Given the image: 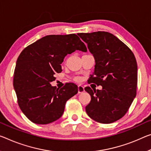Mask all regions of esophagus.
Masks as SVG:
<instances>
[{"mask_svg":"<svg viewBox=\"0 0 151 151\" xmlns=\"http://www.w3.org/2000/svg\"><path fill=\"white\" fill-rule=\"evenodd\" d=\"M78 92L79 93H82L83 92H84V87H83V86L82 85H78Z\"/></svg>","mask_w":151,"mask_h":151,"instance_id":"esophagus-1","label":"esophagus"}]
</instances>
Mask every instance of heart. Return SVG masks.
<instances>
[{"label":"heart","instance_id":"obj_1","mask_svg":"<svg viewBox=\"0 0 151 151\" xmlns=\"http://www.w3.org/2000/svg\"><path fill=\"white\" fill-rule=\"evenodd\" d=\"M76 80H80V78H78L77 79H76Z\"/></svg>","mask_w":151,"mask_h":151}]
</instances>
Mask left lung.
Listing matches in <instances>:
<instances>
[{
  "mask_svg": "<svg viewBox=\"0 0 151 151\" xmlns=\"http://www.w3.org/2000/svg\"><path fill=\"white\" fill-rule=\"evenodd\" d=\"M78 35L87 44L96 63L88 83L103 88L101 90L85 88L91 96L86 111L97 122H115L124 117L136 95V58L123 42L109 32L99 31Z\"/></svg>",
  "mask_w": 151,
  "mask_h": 151,
  "instance_id": "obj_1",
  "label": "left lung"
}]
</instances>
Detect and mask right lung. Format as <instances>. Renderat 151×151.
I'll return each instance as SVG.
<instances>
[{
	"label": "right lung",
	"instance_id": "1",
	"mask_svg": "<svg viewBox=\"0 0 151 151\" xmlns=\"http://www.w3.org/2000/svg\"><path fill=\"white\" fill-rule=\"evenodd\" d=\"M78 50L86 52L83 42L75 34L48 35L27 46L20 53L14 71L13 86L18 105L30 121L48 124L61 117L68 100L78 92L73 83L61 88L52 86L55 74L68 54Z\"/></svg>",
	"mask_w": 151,
	"mask_h": 151
}]
</instances>
